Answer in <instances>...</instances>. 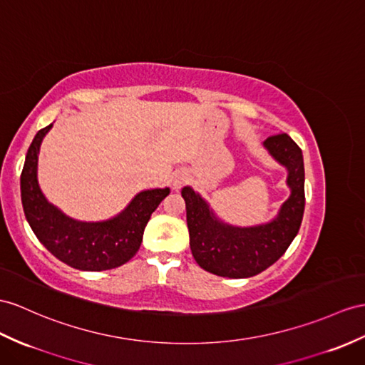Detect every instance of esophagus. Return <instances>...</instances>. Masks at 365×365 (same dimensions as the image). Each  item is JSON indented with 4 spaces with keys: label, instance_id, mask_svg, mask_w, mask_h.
Wrapping results in <instances>:
<instances>
[{
    "label": "esophagus",
    "instance_id": "34e87169",
    "mask_svg": "<svg viewBox=\"0 0 365 365\" xmlns=\"http://www.w3.org/2000/svg\"><path fill=\"white\" fill-rule=\"evenodd\" d=\"M185 181H187V176H185V173H182V172H178V173H175V175L172 176V185H173V189H180Z\"/></svg>",
    "mask_w": 365,
    "mask_h": 365
}]
</instances>
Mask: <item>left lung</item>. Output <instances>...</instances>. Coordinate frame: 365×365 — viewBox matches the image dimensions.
<instances>
[{
  "instance_id": "1",
  "label": "left lung",
  "mask_w": 365,
  "mask_h": 365,
  "mask_svg": "<svg viewBox=\"0 0 365 365\" xmlns=\"http://www.w3.org/2000/svg\"><path fill=\"white\" fill-rule=\"evenodd\" d=\"M274 161L287 168L289 197L268 223L234 226L217 217L210 204L190 185L181 190L187 210L193 259L220 277L246 279L260 274L285 254L297 235L305 209V170L302 150L287 133L263 140Z\"/></svg>"
}]
</instances>
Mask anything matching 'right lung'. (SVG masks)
Segmentation results:
<instances>
[{
	"label": "right lung",
	"instance_id": "add662e5",
	"mask_svg": "<svg viewBox=\"0 0 365 365\" xmlns=\"http://www.w3.org/2000/svg\"><path fill=\"white\" fill-rule=\"evenodd\" d=\"M52 123L35 135L21 172V202L34 234L60 262L80 271H106L127 263L142 243L152 213L170 189H147L135 195L118 215L80 221L49 202L38 184V155Z\"/></svg>",
	"mask_w": 365,
	"mask_h": 365
}]
</instances>
